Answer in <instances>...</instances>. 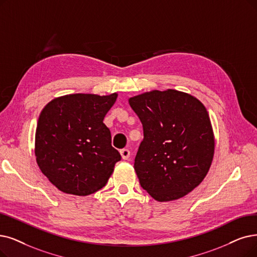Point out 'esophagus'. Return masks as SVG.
<instances>
[{
	"instance_id": "obj_1",
	"label": "esophagus",
	"mask_w": 257,
	"mask_h": 257,
	"mask_svg": "<svg viewBox=\"0 0 257 257\" xmlns=\"http://www.w3.org/2000/svg\"><path fill=\"white\" fill-rule=\"evenodd\" d=\"M130 154H131V152L127 149H123L120 151V155L123 160H127L130 157Z\"/></svg>"
}]
</instances>
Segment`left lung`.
<instances>
[{
	"label": "left lung",
	"instance_id": "8db88e82",
	"mask_svg": "<svg viewBox=\"0 0 257 257\" xmlns=\"http://www.w3.org/2000/svg\"><path fill=\"white\" fill-rule=\"evenodd\" d=\"M143 126L134 168L141 187L160 202L179 199L202 182L211 168L215 137L202 102L176 89L128 99Z\"/></svg>",
	"mask_w": 257,
	"mask_h": 257
}]
</instances>
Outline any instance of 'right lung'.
Segmentation results:
<instances>
[{
	"label": "right lung",
	"instance_id": "1",
	"mask_svg": "<svg viewBox=\"0 0 257 257\" xmlns=\"http://www.w3.org/2000/svg\"><path fill=\"white\" fill-rule=\"evenodd\" d=\"M118 94H70L49 101L39 116L38 167L61 192L87 196L103 188L120 154L103 119Z\"/></svg>",
	"mask_w": 257,
	"mask_h": 257
}]
</instances>
